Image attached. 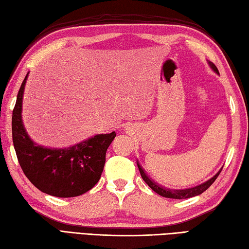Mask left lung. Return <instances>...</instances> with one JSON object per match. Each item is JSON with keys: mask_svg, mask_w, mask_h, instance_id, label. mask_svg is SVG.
I'll use <instances>...</instances> for the list:
<instances>
[{"mask_svg": "<svg viewBox=\"0 0 249 249\" xmlns=\"http://www.w3.org/2000/svg\"><path fill=\"white\" fill-rule=\"evenodd\" d=\"M209 65L210 67L212 68V70L218 73L219 75V71L217 70V67H216L212 62L209 61ZM137 165H138V168H139V171H140V174L142 178H143V181L149 185L150 188H152L154 192L158 195H160L161 197H165V198H172V199H187V198H192V197H195V196H198L200 194H202L203 192H205L206 189H208L211 185H212L214 183V181L216 178H217V177L219 176L220 171L223 170V168L220 169V170L215 174V176L210 178L209 181H206L202 184L198 185V186H195V187H192V188H187V189H168V188H165L160 186V184L155 183L153 179H151V178L147 176V174L145 173V171L143 170V168H142L140 166L139 162H137Z\"/></svg>", "mask_w": 249, "mask_h": 249, "instance_id": "left-lung-1", "label": "left lung"}]
</instances>
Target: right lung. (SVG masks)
Returning a JSON list of instances; mask_svg holds the SVG:
<instances>
[{"mask_svg": "<svg viewBox=\"0 0 249 249\" xmlns=\"http://www.w3.org/2000/svg\"><path fill=\"white\" fill-rule=\"evenodd\" d=\"M21 84L13 110L14 147L20 167L30 182L47 195L60 198L77 197L89 192L102 176L107 152L115 133L95 135L64 149L36 144L22 123V98L26 79Z\"/></svg>", "mask_w": 249, "mask_h": 249, "instance_id": "1", "label": "right lung"}]
</instances>
